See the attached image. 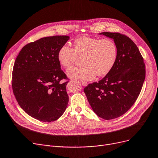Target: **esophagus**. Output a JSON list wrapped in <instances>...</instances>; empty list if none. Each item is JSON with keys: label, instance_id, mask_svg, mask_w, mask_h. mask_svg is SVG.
Segmentation results:
<instances>
[{"label": "esophagus", "instance_id": "obj_1", "mask_svg": "<svg viewBox=\"0 0 158 158\" xmlns=\"http://www.w3.org/2000/svg\"><path fill=\"white\" fill-rule=\"evenodd\" d=\"M82 85H83V86H87L88 83H87V82H85V81H82Z\"/></svg>", "mask_w": 158, "mask_h": 158}]
</instances>
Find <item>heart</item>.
Instances as JSON below:
<instances>
[{
    "mask_svg": "<svg viewBox=\"0 0 158 158\" xmlns=\"http://www.w3.org/2000/svg\"><path fill=\"white\" fill-rule=\"evenodd\" d=\"M77 56L83 57V66L69 68L67 75L79 80H92L96 75L101 77L110 72L117 59L118 48L110 39L82 37L75 40L73 49L64 45L57 53L59 62L64 68L71 66Z\"/></svg>",
    "mask_w": 158,
    "mask_h": 158,
    "instance_id": "b5f03b06",
    "label": "heart"
}]
</instances>
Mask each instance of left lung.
<instances>
[{"label":"left lung","instance_id":"left-lung-1","mask_svg":"<svg viewBox=\"0 0 158 158\" xmlns=\"http://www.w3.org/2000/svg\"><path fill=\"white\" fill-rule=\"evenodd\" d=\"M118 48L115 63L98 83L84 88L93 111L109 120L126 113L134 104L145 79V66L138 48L129 37L119 33L102 32Z\"/></svg>","mask_w":158,"mask_h":158}]
</instances>
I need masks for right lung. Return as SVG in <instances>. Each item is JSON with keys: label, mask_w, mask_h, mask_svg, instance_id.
Listing matches in <instances>:
<instances>
[{"label": "right lung", "mask_w": 158, "mask_h": 158, "mask_svg": "<svg viewBox=\"0 0 158 158\" xmlns=\"http://www.w3.org/2000/svg\"><path fill=\"white\" fill-rule=\"evenodd\" d=\"M70 39L56 35L41 38L24 46L15 61L12 88L17 101L31 117L43 122L58 119L66 110L68 95L66 75L57 53Z\"/></svg>", "instance_id": "obj_1"}]
</instances>
